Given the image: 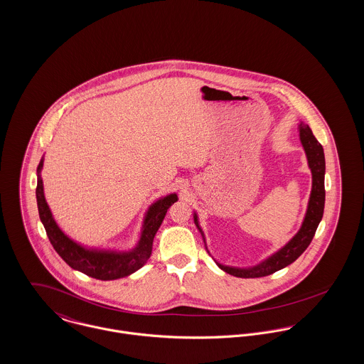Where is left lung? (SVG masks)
Instances as JSON below:
<instances>
[{"label": "left lung", "instance_id": "obj_1", "mask_svg": "<svg viewBox=\"0 0 364 364\" xmlns=\"http://www.w3.org/2000/svg\"><path fill=\"white\" fill-rule=\"evenodd\" d=\"M299 137H301V142H302L306 156H308L309 168L311 170V193L309 198L306 216L304 219L301 230L285 247L281 248L280 251L276 252L269 259L260 262L259 264H256L253 267H248V269L230 267V266H224V264L216 262L218 266L225 273L235 276V277H241V279H256V277L270 276L281 269L287 267L288 264L294 263L310 245V242L314 237V232L318 227V223L321 222V218L324 213L326 159H324V151H323L321 144L316 140V137L313 136L308 124H304V123L299 124ZM194 222L203 237V232L198 224L196 215H194Z\"/></svg>", "mask_w": 364, "mask_h": 364}]
</instances>
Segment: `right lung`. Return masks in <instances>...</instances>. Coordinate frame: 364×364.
<instances>
[{
	"label": "right lung",
	"mask_w": 364,
	"mask_h": 364,
	"mask_svg": "<svg viewBox=\"0 0 364 364\" xmlns=\"http://www.w3.org/2000/svg\"><path fill=\"white\" fill-rule=\"evenodd\" d=\"M44 159L40 161L37 168V208L40 220L44 224L50 242L58 255L75 270H79L88 277L97 280H116L127 277L141 269L152 253L154 237L164 222L168 208L178 199L176 194L161 198L152 203L145 215L139 245L130 252L97 251L87 250L70 240L55 223L50 206L44 196L41 168Z\"/></svg>",
	"instance_id": "add662e5"
}]
</instances>
